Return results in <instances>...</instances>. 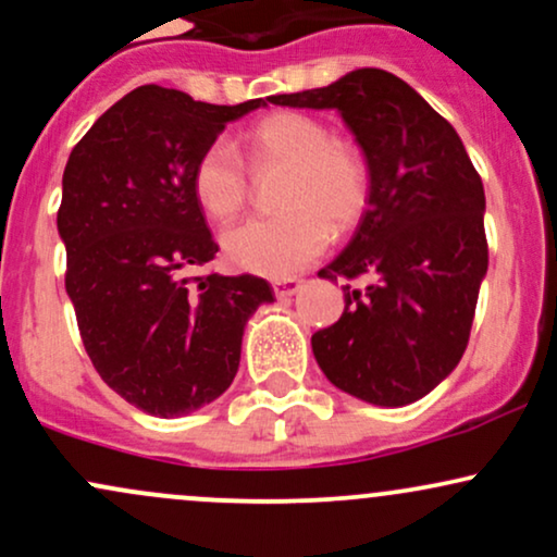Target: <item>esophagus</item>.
<instances>
[{
    "mask_svg": "<svg viewBox=\"0 0 557 557\" xmlns=\"http://www.w3.org/2000/svg\"><path fill=\"white\" fill-rule=\"evenodd\" d=\"M304 287V280H274L272 290L277 298H290Z\"/></svg>",
    "mask_w": 557,
    "mask_h": 557,
    "instance_id": "esophagus-1",
    "label": "esophagus"
}]
</instances>
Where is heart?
Here are the masks:
<instances>
[{
	"label": "heart",
	"instance_id": "b5f03b06",
	"mask_svg": "<svg viewBox=\"0 0 557 557\" xmlns=\"http://www.w3.org/2000/svg\"><path fill=\"white\" fill-rule=\"evenodd\" d=\"M257 170L283 168L277 207L222 235V251L235 270L287 280L327 248L332 230L356 225L369 196V172L359 151L332 138L322 120L304 112H274L243 136ZM190 188L201 212L230 222L248 198L243 159L227 140H214L196 159Z\"/></svg>",
	"mask_w": 557,
	"mask_h": 557
}]
</instances>
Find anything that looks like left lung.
<instances>
[{
  "instance_id": "obj_1",
  "label": "left lung",
  "mask_w": 557,
  "mask_h": 557,
  "mask_svg": "<svg viewBox=\"0 0 557 557\" xmlns=\"http://www.w3.org/2000/svg\"><path fill=\"white\" fill-rule=\"evenodd\" d=\"M272 104L335 110L369 170L367 212L319 277L343 285L345 311L311 337L324 376L385 408L424 398L461 361L487 274L484 188L456 127L398 75L359 67Z\"/></svg>"
}]
</instances>
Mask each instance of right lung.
Instances as JSON below:
<instances>
[{
	"instance_id": "right-lung-1",
	"label": "right lung",
	"mask_w": 557,
	"mask_h": 557,
	"mask_svg": "<svg viewBox=\"0 0 557 557\" xmlns=\"http://www.w3.org/2000/svg\"><path fill=\"white\" fill-rule=\"evenodd\" d=\"M267 101L220 107L140 86L67 159L57 230L83 345L101 380L151 417H188L220 398L248 319L274 300L253 274H185L220 251L190 188L196 159Z\"/></svg>"
}]
</instances>
